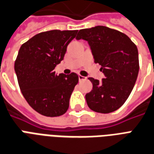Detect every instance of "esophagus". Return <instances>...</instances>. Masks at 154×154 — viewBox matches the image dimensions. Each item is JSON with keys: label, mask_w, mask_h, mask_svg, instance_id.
I'll list each match as a JSON object with an SVG mask.
<instances>
[{"label": "esophagus", "mask_w": 154, "mask_h": 154, "mask_svg": "<svg viewBox=\"0 0 154 154\" xmlns=\"http://www.w3.org/2000/svg\"><path fill=\"white\" fill-rule=\"evenodd\" d=\"M79 81L85 80V79H87V77H84V76L81 75H79Z\"/></svg>", "instance_id": "obj_1"}]
</instances>
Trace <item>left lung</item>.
Here are the masks:
<instances>
[{
    "mask_svg": "<svg viewBox=\"0 0 154 154\" xmlns=\"http://www.w3.org/2000/svg\"><path fill=\"white\" fill-rule=\"evenodd\" d=\"M76 39L88 42L94 62L100 65L105 76L101 82L88 78L93 84L85 96L88 107L100 113L117 110L127 100L137 78V47L126 34L103 26L80 29Z\"/></svg>",
    "mask_w": 154,
    "mask_h": 154,
    "instance_id": "left-lung-1",
    "label": "left lung"
}]
</instances>
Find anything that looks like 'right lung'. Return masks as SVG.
<instances>
[{
	"mask_svg": "<svg viewBox=\"0 0 154 154\" xmlns=\"http://www.w3.org/2000/svg\"><path fill=\"white\" fill-rule=\"evenodd\" d=\"M78 30L42 32L22 44L14 63L21 93L33 109L46 116L63 115L69 108L77 74L54 71Z\"/></svg>",
	"mask_w": 154,
	"mask_h": 154,
	"instance_id": "1",
	"label": "right lung"
}]
</instances>
